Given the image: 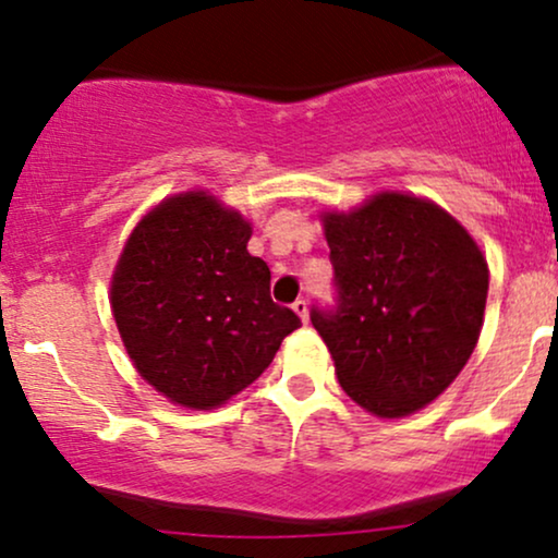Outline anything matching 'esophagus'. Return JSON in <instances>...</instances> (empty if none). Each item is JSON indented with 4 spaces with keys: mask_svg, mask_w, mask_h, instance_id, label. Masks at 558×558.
I'll return each mask as SVG.
<instances>
[{
    "mask_svg": "<svg viewBox=\"0 0 558 558\" xmlns=\"http://www.w3.org/2000/svg\"><path fill=\"white\" fill-rule=\"evenodd\" d=\"M293 312L301 317V323H310V304H306V299L293 301Z\"/></svg>",
    "mask_w": 558,
    "mask_h": 558,
    "instance_id": "obj_1",
    "label": "esophagus"
}]
</instances>
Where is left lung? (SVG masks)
I'll return each mask as SVG.
<instances>
[{
	"mask_svg": "<svg viewBox=\"0 0 558 558\" xmlns=\"http://www.w3.org/2000/svg\"><path fill=\"white\" fill-rule=\"evenodd\" d=\"M323 222L336 304H315L310 317L338 383L377 417L417 412L475 351L488 299L483 252L451 215L403 194Z\"/></svg>",
	"mask_w": 558,
	"mask_h": 558,
	"instance_id": "8db88e82",
	"label": "left lung"
}]
</instances>
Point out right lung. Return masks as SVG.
Instances as JSON below:
<instances>
[{"label":"right lung","instance_id":"add662e5","mask_svg":"<svg viewBox=\"0 0 558 558\" xmlns=\"http://www.w3.org/2000/svg\"><path fill=\"white\" fill-rule=\"evenodd\" d=\"M252 228L204 191L172 196L128 239L112 278V312L149 386L213 409L270 367L296 312L270 299V267L252 257Z\"/></svg>","mask_w":558,"mask_h":558}]
</instances>
